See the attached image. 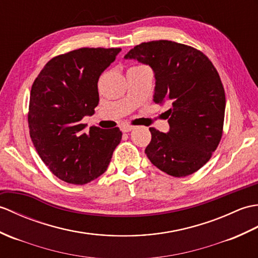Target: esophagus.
I'll return each mask as SVG.
<instances>
[{
    "instance_id": "34e87169",
    "label": "esophagus",
    "mask_w": 258,
    "mask_h": 258,
    "mask_svg": "<svg viewBox=\"0 0 258 258\" xmlns=\"http://www.w3.org/2000/svg\"><path fill=\"white\" fill-rule=\"evenodd\" d=\"M121 130L122 133H130L131 130H134V127H130V125H123Z\"/></svg>"
}]
</instances>
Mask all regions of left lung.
Listing matches in <instances>:
<instances>
[{"mask_svg":"<svg viewBox=\"0 0 258 258\" xmlns=\"http://www.w3.org/2000/svg\"><path fill=\"white\" fill-rule=\"evenodd\" d=\"M124 58L152 68L153 100L170 106L168 133L149 128L148 159L175 177L201 169L219 146L224 123L225 93L213 64L202 51L171 41L141 43Z\"/></svg>","mask_w":258,"mask_h":258,"instance_id":"left-lung-1","label":"left lung"}]
</instances>
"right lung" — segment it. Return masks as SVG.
Listing matches in <instances>:
<instances>
[{
  "label": "right lung",
  "instance_id": "right-lung-1",
  "mask_svg": "<svg viewBox=\"0 0 258 258\" xmlns=\"http://www.w3.org/2000/svg\"><path fill=\"white\" fill-rule=\"evenodd\" d=\"M121 48H79L51 58L33 83L28 127L38 156L58 179L85 184L100 176L121 141L118 127H90L99 102L98 79Z\"/></svg>",
  "mask_w": 258,
  "mask_h": 258
}]
</instances>
